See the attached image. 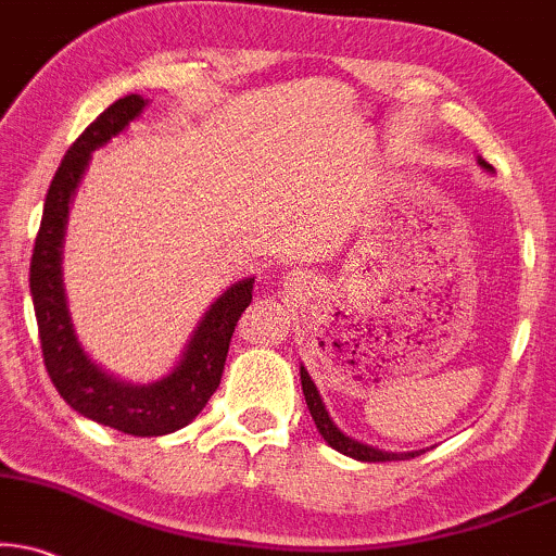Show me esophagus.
Instances as JSON below:
<instances>
[{
	"instance_id": "1",
	"label": "esophagus",
	"mask_w": 556,
	"mask_h": 556,
	"mask_svg": "<svg viewBox=\"0 0 556 556\" xmlns=\"http://www.w3.org/2000/svg\"><path fill=\"white\" fill-rule=\"evenodd\" d=\"M292 277H298V274H294V271H292Z\"/></svg>"
}]
</instances>
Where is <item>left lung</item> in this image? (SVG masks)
<instances>
[{
    "instance_id": "8db88e82",
    "label": "left lung",
    "mask_w": 556,
    "mask_h": 556,
    "mask_svg": "<svg viewBox=\"0 0 556 556\" xmlns=\"http://www.w3.org/2000/svg\"><path fill=\"white\" fill-rule=\"evenodd\" d=\"M477 164H480L484 172H493V166H490L482 156H477ZM300 382H302V392H305L307 410H311V416L315 420V428H318V433L326 439V444L330 448H336V452L346 454L351 459H359V462H397V459H410V456H418L426 452V448H418V452H384V448L362 444V441L351 439V435L343 433L341 428L333 424V418L328 416L326 403H323L318 388H315V382L302 364H300Z\"/></svg>"
}]
</instances>
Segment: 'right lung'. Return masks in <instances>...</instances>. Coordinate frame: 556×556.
I'll return each instance as SVG.
<instances>
[{
    "label": "right lung",
    "mask_w": 556,
    "mask_h": 556,
    "mask_svg": "<svg viewBox=\"0 0 556 556\" xmlns=\"http://www.w3.org/2000/svg\"><path fill=\"white\" fill-rule=\"evenodd\" d=\"M149 100L128 94L89 125L66 151L59 172L46 194L43 220L35 238L30 262V294L38 318L40 349L51 382L59 395L84 418L115 428L130 435H166L179 431L200 416L213 397L226 367V356L236 323L254 292V277L230 285L217 298L192 330V339L181 351L168 375L156 382L136 384L110 375L84 351L68 313L63 287V238H66L68 210L87 172L91 151L121 136L143 112Z\"/></svg>",
    "instance_id": "1"
}]
</instances>
